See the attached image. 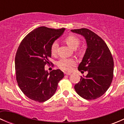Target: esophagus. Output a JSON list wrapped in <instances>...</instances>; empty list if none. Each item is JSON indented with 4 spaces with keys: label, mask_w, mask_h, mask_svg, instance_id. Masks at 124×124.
Wrapping results in <instances>:
<instances>
[{
    "label": "esophagus",
    "mask_w": 124,
    "mask_h": 124,
    "mask_svg": "<svg viewBox=\"0 0 124 124\" xmlns=\"http://www.w3.org/2000/svg\"><path fill=\"white\" fill-rule=\"evenodd\" d=\"M64 73H65V75H67V76H70V75H71V72H65Z\"/></svg>",
    "instance_id": "esophagus-1"
}]
</instances>
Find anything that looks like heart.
<instances>
[{"mask_svg":"<svg viewBox=\"0 0 124 124\" xmlns=\"http://www.w3.org/2000/svg\"><path fill=\"white\" fill-rule=\"evenodd\" d=\"M65 42L71 48L76 49L79 46L80 39L76 36L70 35L65 38ZM57 47H58L57 42L54 41L51 46V52L52 54H56ZM75 64H76V61H74V59L71 58L62 57L57 62V65L59 66V67L64 71H70Z\"/></svg>","mask_w":124,"mask_h":124,"instance_id":"b5f03b06","label":"heart"}]
</instances>
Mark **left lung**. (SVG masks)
<instances>
[{
    "label": "left lung",
    "instance_id": "1",
    "mask_svg": "<svg viewBox=\"0 0 124 124\" xmlns=\"http://www.w3.org/2000/svg\"><path fill=\"white\" fill-rule=\"evenodd\" d=\"M71 31L83 36L87 46L78 70L87 71V74L81 77L74 89L85 99H97L107 91L112 83L114 67L113 57L106 42L92 31L85 28Z\"/></svg>",
    "mask_w": 124,
    "mask_h": 124
}]
</instances>
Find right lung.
Instances as JSON below:
<instances>
[{
    "mask_svg": "<svg viewBox=\"0 0 124 124\" xmlns=\"http://www.w3.org/2000/svg\"><path fill=\"white\" fill-rule=\"evenodd\" d=\"M65 30L38 27L27 34L18 47L15 58L16 79L24 94L32 100L42 102L50 99L64 77L61 70L48 72L45 65L50 63L52 43Z\"/></svg>",
    "mask_w": 124,
    "mask_h": 124,
    "instance_id": "obj_1",
    "label": "right lung"
}]
</instances>
